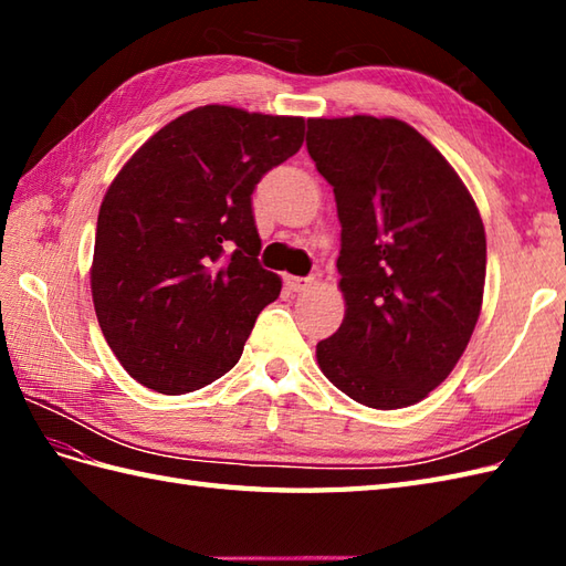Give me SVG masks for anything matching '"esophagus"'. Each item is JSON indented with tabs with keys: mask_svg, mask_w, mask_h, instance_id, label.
I'll return each instance as SVG.
<instances>
[{
	"mask_svg": "<svg viewBox=\"0 0 566 566\" xmlns=\"http://www.w3.org/2000/svg\"><path fill=\"white\" fill-rule=\"evenodd\" d=\"M286 290L290 292H306L314 286V276H286Z\"/></svg>",
	"mask_w": 566,
	"mask_h": 566,
	"instance_id": "34e87169",
	"label": "esophagus"
}]
</instances>
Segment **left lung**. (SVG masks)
Returning <instances> with one entry per match:
<instances>
[{
  "label": "left lung",
  "instance_id": "left-lung-1",
  "mask_svg": "<svg viewBox=\"0 0 566 566\" xmlns=\"http://www.w3.org/2000/svg\"><path fill=\"white\" fill-rule=\"evenodd\" d=\"M308 155L340 219L345 318L316 345L353 401L391 411L440 387L472 338L486 235L464 182L399 118H308Z\"/></svg>",
  "mask_w": 566,
  "mask_h": 566
}]
</instances>
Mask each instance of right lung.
<instances>
[{
	"instance_id": "add662e5",
	"label": "right lung",
	"mask_w": 566,
	"mask_h": 566,
	"mask_svg": "<svg viewBox=\"0 0 566 566\" xmlns=\"http://www.w3.org/2000/svg\"><path fill=\"white\" fill-rule=\"evenodd\" d=\"M302 116L197 106L130 155L104 195L90 270L99 328L143 387L223 377L282 280L260 268L252 191L304 143Z\"/></svg>"
}]
</instances>
